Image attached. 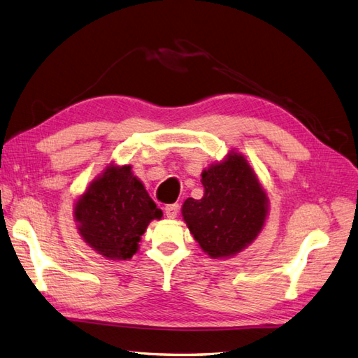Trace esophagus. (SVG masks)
<instances>
[{
	"mask_svg": "<svg viewBox=\"0 0 358 358\" xmlns=\"http://www.w3.org/2000/svg\"><path fill=\"white\" fill-rule=\"evenodd\" d=\"M164 213H166L167 218H170V220L176 218L178 213H179V204H178V203H175V204H167L166 208H164Z\"/></svg>",
	"mask_w": 358,
	"mask_h": 358,
	"instance_id": "obj_1",
	"label": "esophagus"
}]
</instances>
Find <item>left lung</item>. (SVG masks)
Listing matches in <instances>:
<instances>
[{
    "mask_svg": "<svg viewBox=\"0 0 358 358\" xmlns=\"http://www.w3.org/2000/svg\"><path fill=\"white\" fill-rule=\"evenodd\" d=\"M204 196L187 199L182 215L194 239L212 258L241 252L262 231L267 196L248 161L231 154L201 173Z\"/></svg>",
    "mask_w": 358,
    "mask_h": 358,
    "instance_id": "1",
    "label": "left lung"
}]
</instances>
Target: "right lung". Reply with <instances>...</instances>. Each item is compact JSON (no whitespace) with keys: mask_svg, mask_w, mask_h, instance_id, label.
<instances>
[{"mask_svg":"<svg viewBox=\"0 0 358 358\" xmlns=\"http://www.w3.org/2000/svg\"><path fill=\"white\" fill-rule=\"evenodd\" d=\"M161 216L131 166L107 167L74 208L83 241L109 259L131 258L149 222Z\"/></svg>","mask_w":358,"mask_h":358,"instance_id":"obj_1","label":"right lung"}]
</instances>
